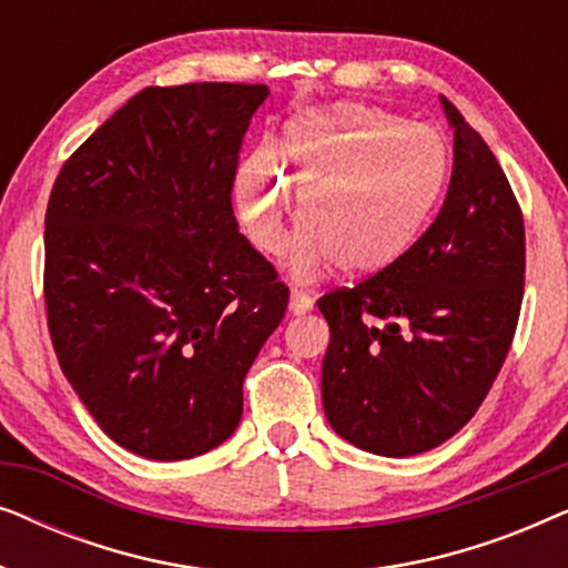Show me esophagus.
Masks as SVG:
<instances>
[{
  "label": "esophagus",
  "mask_w": 568,
  "mask_h": 568,
  "mask_svg": "<svg viewBox=\"0 0 568 568\" xmlns=\"http://www.w3.org/2000/svg\"><path fill=\"white\" fill-rule=\"evenodd\" d=\"M313 294L310 292H305V290H300V286H292V294H290V310L294 315H305V313H310V310H313Z\"/></svg>",
  "instance_id": "obj_1"
}]
</instances>
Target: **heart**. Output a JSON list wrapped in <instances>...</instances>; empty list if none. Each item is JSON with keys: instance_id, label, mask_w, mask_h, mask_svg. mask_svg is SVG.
Masks as SVG:
<instances>
[{"instance_id": "1", "label": "heart", "mask_w": 568, "mask_h": 568, "mask_svg": "<svg viewBox=\"0 0 568 568\" xmlns=\"http://www.w3.org/2000/svg\"><path fill=\"white\" fill-rule=\"evenodd\" d=\"M282 160L313 181L302 196L310 230L292 253L300 278L321 276L336 263L359 276L395 266L429 227L449 173L447 144L432 126L362 103L294 121ZM237 201L255 245L282 251L286 193L266 158L247 162Z\"/></svg>"}]
</instances>
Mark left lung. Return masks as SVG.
<instances>
[{
  "mask_svg": "<svg viewBox=\"0 0 568 568\" xmlns=\"http://www.w3.org/2000/svg\"><path fill=\"white\" fill-rule=\"evenodd\" d=\"M442 105L455 162L437 220L395 266L317 300L331 328L328 424L385 457L426 453L470 422L523 307V209L484 136Z\"/></svg>",
  "mask_w": 568,
  "mask_h": 568,
  "instance_id": "1",
  "label": "left lung"
}]
</instances>
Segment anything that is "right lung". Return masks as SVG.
<instances>
[{
    "instance_id": "obj_1",
    "label": "right lung",
    "mask_w": 568,
    "mask_h": 568,
    "mask_svg": "<svg viewBox=\"0 0 568 568\" xmlns=\"http://www.w3.org/2000/svg\"><path fill=\"white\" fill-rule=\"evenodd\" d=\"M266 84L144 88L77 146L45 209L59 367L108 437L152 460L222 445L290 286L232 214Z\"/></svg>"
}]
</instances>
